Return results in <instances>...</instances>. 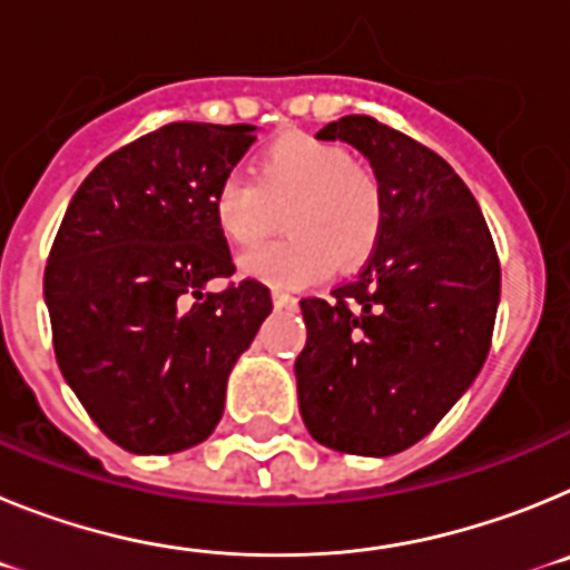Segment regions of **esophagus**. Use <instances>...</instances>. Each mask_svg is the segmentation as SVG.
Segmentation results:
<instances>
[{
  "mask_svg": "<svg viewBox=\"0 0 570 570\" xmlns=\"http://www.w3.org/2000/svg\"><path fill=\"white\" fill-rule=\"evenodd\" d=\"M274 305H276V308L294 311L296 308V296H291L288 291H274Z\"/></svg>",
  "mask_w": 570,
  "mask_h": 570,
  "instance_id": "esophagus-1",
  "label": "esophagus"
}]
</instances>
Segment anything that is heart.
<instances>
[{
	"instance_id": "heart-1",
	"label": "heart",
	"mask_w": 570,
	"mask_h": 570,
	"mask_svg": "<svg viewBox=\"0 0 570 570\" xmlns=\"http://www.w3.org/2000/svg\"><path fill=\"white\" fill-rule=\"evenodd\" d=\"M288 236L242 256V274L296 288L360 265L380 242L385 196L374 170L354 163L342 145L314 134L276 136L250 163V179L225 176L210 196L216 230L254 248L279 223Z\"/></svg>"
}]
</instances>
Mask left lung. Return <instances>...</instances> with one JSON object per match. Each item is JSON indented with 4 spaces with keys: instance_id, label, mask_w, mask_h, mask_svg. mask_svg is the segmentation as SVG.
Wrapping results in <instances>:
<instances>
[{
    "instance_id": "obj_1",
    "label": "left lung",
    "mask_w": 570,
    "mask_h": 570,
    "mask_svg": "<svg viewBox=\"0 0 570 570\" xmlns=\"http://www.w3.org/2000/svg\"><path fill=\"white\" fill-rule=\"evenodd\" d=\"M316 136L371 163L385 225L356 279L299 302V414L322 445L391 456L431 434L480 374L500 259L480 205L440 154L374 116H342Z\"/></svg>"
}]
</instances>
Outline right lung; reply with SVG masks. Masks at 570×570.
<instances>
[{"label": "right lung", "instance_id": "obj_1", "mask_svg": "<svg viewBox=\"0 0 570 570\" xmlns=\"http://www.w3.org/2000/svg\"><path fill=\"white\" fill-rule=\"evenodd\" d=\"M254 125L170 122L105 156L70 199L45 268L59 371L130 454H176L223 420L225 385L271 314L234 274L210 196Z\"/></svg>", "mask_w": 570, "mask_h": 570}]
</instances>
